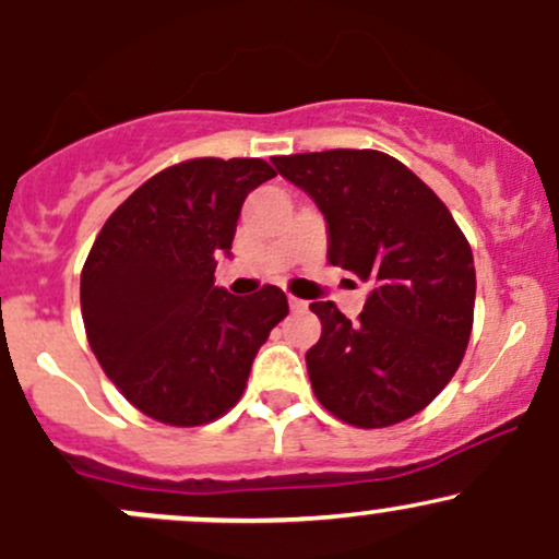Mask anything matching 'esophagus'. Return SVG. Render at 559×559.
<instances>
[{
  "instance_id": "esophagus-1",
  "label": "esophagus",
  "mask_w": 559,
  "mask_h": 559,
  "mask_svg": "<svg viewBox=\"0 0 559 559\" xmlns=\"http://www.w3.org/2000/svg\"><path fill=\"white\" fill-rule=\"evenodd\" d=\"M288 307H292V312H301V310H307V301L297 299V297H288Z\"/></svg>"
}]
</instances>
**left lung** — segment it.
Listing matches in <instances>:
<instances>
[{
  "mask_svg": "<svg viewBox=\"0 0 559 559\" xmlns=\"http://www.w3.org/2000/svg\"><path fill=\"white\" fill-rule=\"evenodd\" d=\"M329 221V262L370 281L349 320L312 301L323 333L307 352L318 402L357 428H386L428 407L463 362L476 267L447 204L400 159L376 150L273 157Z\"/></svg>",
  "mask_w": 559,
  "mask_h": 559,
  "instance_id": "left-lung-1",
  "label": "left lung"
}]
</instances>
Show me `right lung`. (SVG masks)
Returning <instances> with one entry per match:
<instances>
[{
	"label": "right lung",
	"instance_id": "right-lung-1",
	"mask_svg": "<svg viewBox=\"0 0 559 559\" xmlns=\"http://www.w3.org/2000/svg\"><path fill=\"white\" fill-rule=\"evenodd\" d=\"M275 170L260 157H194L159 170L107 217L81 271L83 329L102 370L152 420L194 428L247 389L286 294L215 286L249 191Z\"/></svg>",
	"mask_w": 559,
	"mask_h": 559
}]
</instances>
